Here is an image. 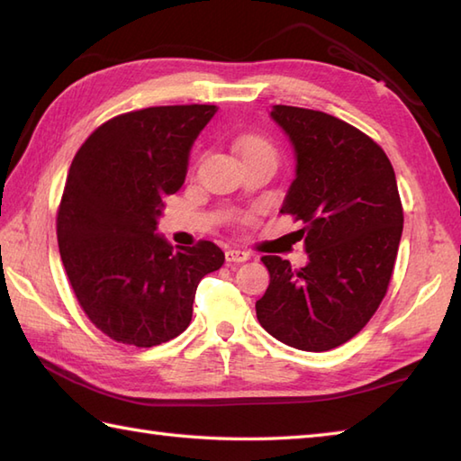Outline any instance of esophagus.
<instances>
[{"label": "esophagus", "mask_w": 461, "mask_h": 461, "mask_svg": "<svg viewBox=\"0 0 461 461\" xmlns=\"http://www.w3.org/2000/svg\"><path fill=\"white\" fill-rule=\"evenodd\" d=\"M251 256L248 251H241V249H228L225 251V261L228 263H243L248 261Z\"/></svg>", "instance_id": "34e87169"}]
</instances>
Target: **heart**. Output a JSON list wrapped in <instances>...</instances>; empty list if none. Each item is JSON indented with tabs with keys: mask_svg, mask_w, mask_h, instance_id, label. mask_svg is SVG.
I'll return each mask as SVG.
<instances>
[{
	"mask_svg": "<svg viewBox=\"0 0 461 461\" xmlns=\"http://www.w3.org/2000/svg\"><path fill=\"white\" fill-rule=\"evenodd\" d=\"M236 149L241 154V158H251V156H259V154H269V156H277L276 144H273L267 136L263 134H241L236 140Z\"/></svg>",
	"mask_w": 461,
	"mask_h": 461,
	"instance_id": "obj_1",
	"label": "heart"
}]
</instances>
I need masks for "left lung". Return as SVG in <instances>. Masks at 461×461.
Returning <instances> with one entry per match:
<instances>
[{"mask_svg":"<svg viewBox=\"0 0 461 461\" xmlns=\"http://www.w3.org/2000/svg\"><path fill=\"white\" fill-rule=\"evenodd\" d=\"M297 154V176L281 213L303 221L309 263L263 256L269 287L258 319L271 337L322 352L365 329L384 299L402 236L404 212L386 152L345 121L276 104L271 111Z\"/></svg>","mask_w":461,"mask_h":461,"instance_id":"1","label":"left lung"}]
</instances>
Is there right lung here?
Here are the masks:
<instances>
[{"instance_id":"add662e5","label":"right lung","mask_w":461,"mask_h":461,"mask_svg":"<svg viewBox=\"0 0 461 461\" xmlns=\"http://www.w3.org/2000/svg\"><path fill=\"white\" fill-rule=\"evenodd\" d=\"M215 104L149 106L114 116L77 150L57 210V241L77 301L122 345L149 348L188 329L195 289L223 251L200 240L174 249L154 236L164 202Z\"/></svg>"}]
</instances>
